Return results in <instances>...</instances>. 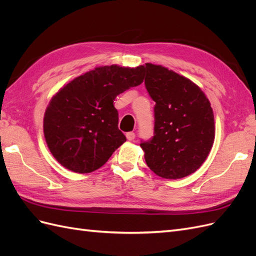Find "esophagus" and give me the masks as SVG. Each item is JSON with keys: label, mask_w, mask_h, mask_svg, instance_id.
I'll use <instances>...</instances> for the list:
<instances>
[{"label": "esophagus", "mask_w": 256, "mask_h": 256, "mask_svg": "<svg viewBox=\"0 0 256 256\" xmlns=\"http://www.w3.org/2000/svg\"><path fill=\"white\" fill-rule=\"evenodd\" d=\"M126 138H127L128 141H134L136 138V134L134 132H128V134H126Z\"/></svg>", "instance_id": "34e87169"}]
</instances>
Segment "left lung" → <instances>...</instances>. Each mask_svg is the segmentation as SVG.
<instances>
[{"label":"left lung","instance_id":"1","mask_svg":"<svg viewBox=\"0 0 256 256\" xmlns=\"http://www.w3.org/2000/svg\"><path fill=\"white\" fill-rule=\"evenodd\" d=\"M145 86L154 106V136L140 144L146 164L166 180L194 173L214 141L210 102L198 85L161 65L145 64Z\"/></svg>","mask_w":256,"mask_h":256}]
</instances>
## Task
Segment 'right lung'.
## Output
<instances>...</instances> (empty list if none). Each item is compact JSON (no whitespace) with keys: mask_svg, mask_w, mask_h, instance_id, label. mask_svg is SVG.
Returning <instances> with one entry per match:
<instances>
[{"mask_svg":"<svg viewBox=\"0 0 256 256\" xmlns=\"http://www.w3.org/2000/svg\"><path fill=\"white\" fill-rule=\"evenodd\" d=\"M144 80V66H99L60 88L44 115L52 156L74 173L96 171L126 142L118 129L116 96Z\"/></svg>","mask_w":256,"mask_h":256,"instance_id":"add662e5","label":"right lung"}]
</instances>
